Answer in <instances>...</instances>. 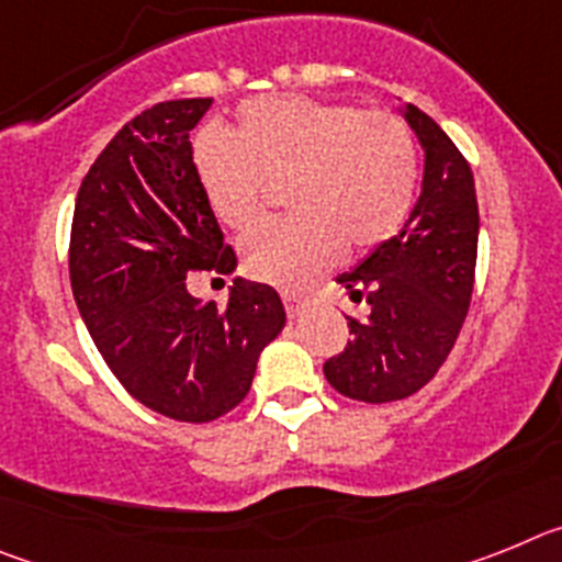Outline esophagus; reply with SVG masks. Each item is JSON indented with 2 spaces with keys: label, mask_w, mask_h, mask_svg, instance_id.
I'll use <instances>...</instances> for the list:
<instances>
[{
  "label": "esophagus",
  "mask_w": 562,
  "mask_h": 562,
  "mask_svg": "<svg viewBox=\"0 0 562 562\" xmlns=\"http://www.w3.org/2000/svg\"><path fill=\"white\" fill-rule=\"evenodd\" d=\"M284 306H286V315L297 317L301 312H304L306 301H304V295H297V292H284Z\"/></svg>",
  "instance_id": "34e87169"
}]
</instances>
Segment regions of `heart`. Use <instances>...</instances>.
I'll use <instances>...</instances> for the list:
<instances>
[{"mask_svg": "<svg viewBox=\"0 0 562 562\" xmlns=\"http://www.w3.org/2000/svg\"><path fill=\"white\" fill-rule=\"evenodd\" d=\"M193 168L216 220L238 236L267 220V186L286 188L295 220L245 245L258 281L301 290L355 250L389 241L416 200V146L391 112L304 95L238 106L231 137L202 134Z\"/></svg>", "mask_w": 562, "mask_h": 562, "instance_id": "heart-1", "label": "heart"}]
</instances>
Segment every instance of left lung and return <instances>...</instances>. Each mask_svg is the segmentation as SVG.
I'll list each match as a JSON object with an SVG mask.
<instances>
[{"label": "left lung", "mask_w": 562, "mask_h": 562, "mask_svg": "<svg viewBox=\"0 0 562 562\" xmlns=\"http://www.w3.org/2000/svg\"><path fill=\"white\" fill-rule=\"evenodd\" d=\"M400 114L425 151L422 193L396 236L337 276L351 301L366 297L369 317H349V346L324 366L331 389L374 405L416 394L448 360L479 252L473 171L434 117L414 103Z\"/></svg>", "instance_id": "left-lung-1"}]
</instances>
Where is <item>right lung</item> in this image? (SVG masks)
Instances as JSON below:
<instances>
[{
    "label": "right lung",
    "instance_id": "right-lung-1",
    "mask_svg": "<svg viewBox=\"0 0 562 562\" xmlns=\"http://www.w3.org/2000/svg\"><path fill=\"white\" fill-rule=\"evenodd\" d=\"M207 109L211 98H193L132 117L83 177L69 238L72 295L98 351L134 400L177 422L236 408L286 324L278 292L241 276L225 310L188 292V272L236 270L193 168L191 128Z\"/></svg>",
    "mask_w": 562,
    "mask_h": 562
}]
</instances>
